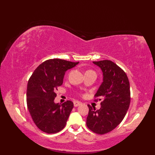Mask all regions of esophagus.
<instances>
[{"mask_svg": "<svg viewBox=\"0 0 155 155\" xmlns=\"http://www.w3.org/2000/svg\"><path fill=\"white\" fill-rule=\"evenodd\" d=\"M82 104V103L79 101H74V107H78V106H80V105Z\"/></svg>", "mask_w": 155, "mask_h": 155, "instance_id": "esophagus-1", "label": "esophagus"}]
</instances>
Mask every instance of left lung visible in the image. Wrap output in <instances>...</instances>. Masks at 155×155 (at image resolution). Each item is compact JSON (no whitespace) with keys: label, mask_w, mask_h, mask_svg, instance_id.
Listing matches in <instances>:
<instances>
[{"label":"left lung","mask_w":155,"mask_h":155,"mask_svg":"<svg viewBox=\"0 0 155 155\" xmlns=\"http://www.w3.org/2000/svg\"><path fill=\"white\" fill-rule=\"evenodd\" d=\"M93 63L101 68L103 75L94 97L103 100L98 110L88 105L87 126L93 132L103 134L114 129L126 115L130 102V84L126 73L114 62L104 60Z\"/></svg>","instance_id":"left-lung-1"}]
</instances>
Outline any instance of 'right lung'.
Instances as JSON below:
<instances>
[{"label": "right lung", "mask_w": 155, "mask_h": 155, "mask_svg": "<svg viewBox=\"0 0 155 155\" xmlns=\"http://www.w3.org/2000/svg\"><path fill=\"white\" fill-rule=\"evenodd\" d=\"M79 62H73L59 58L49 59L35 69L29 79L27 91L28 110L37 127L48 134L64 128L73 103H54L56 91L63 83L64 74Z\"/></svg>", "instance_id": "obj_1"}]
</instances>
